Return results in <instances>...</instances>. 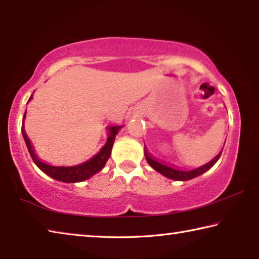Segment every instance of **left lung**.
<instances>
[{
	"mask_svg": "<svg viewBox=\"0 0 259 259\" xmlns=\"http://www.w3.org/2000/svg\"><path fill=\"white\" fill-rule=\"evenodd\" d=\"M221 155H222V152H219L218 155L214 156L211 161L208 162V163H205L204 165H201V166H199V168L193 169V170L183 171V170L172 168V166L163 164L162 162L157 161L150 154V153L147 152V150L145 148V157L148 162V164H150L153 169L156 170L157 172H160L161 175H163V176L168 177L170 179H174V181H188V179H192V178L200 176V175H202L203 172H205L207 170L211 168V166L219 160Z\"/></svg>",
	"mask_w": 259,
	"mask_h": 259,
	"instance_id": "left-lung-1",
	"label": "left lung"
}]
</instances>
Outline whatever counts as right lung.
Masks as SVG:
<instances>
[{"instance_id": "1", "label": "right lung", "mask_w": 259, "mask_h": 259, "mask_svg": "<svg viewBox=\"0 0 259 259\" xmlns=\"http://www.w3.org/2000/svg\"><path fill=\"white\" fill-rule=\"evenodd\" d=\"M33 98V96H30L29 100ZM26 116V112L24 114L23 119V126H21V131H23V136L26 143V146H27V150L29 152L30 156L34 161V163L36 164L38 168H40L43 172L47 174L48 176L51 178L56 179V181L64 182V183H77V182H83L85 179H89L93 177L94 175L99 172L100 170L104 168V165L106 164L107 160L111 156V151L114 144V140H115V136L119 133V130L123 125H114V126H108L109 136L107 138V142L105 144V146L97 153L94 157H91L90 160L83 162L81 164L72 165V166H55L47 164L45 162H42L38 159L37 155L35 154L34 148L32 146V143L29 142V138L26 135V131L24 129V120Z\"/></svg>"}]
</instances>
